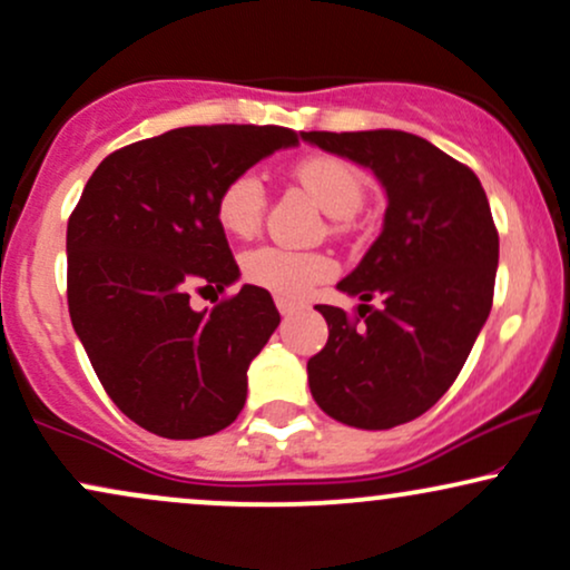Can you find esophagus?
Instances as JSON below:
<instances>
[{
    "instance_id": "esophagus-1",
    "label": "esophagus",
    "mask_w": 570,
    "mask_h": 570,
    "mask_svg": "<svg viewBox=\"0 0 570 570\" xmlns=\"http://www.w3.org/2000/svg\"><path fill=\"white\" fill-rule=\"evenodd\" d=\"M276 305H278V311H281V316H289V313H294V303H289V299H276Z\"/></svg>"
}]
</instances>
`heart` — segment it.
<instances>
[{
    "label": "heart",
    "mask_w": 570,
    "mask_h": 570,
    "mask_svg": "<svg viewBox=\"0 0 570 570\" xmlns=\"http://www.w3.org/2000/svg\"><path fill=\"white\" fill-rule=\"evenodd\" d=\"M297 179L330 217H353L362 208L367 185L348 160L335 155H313L297 166ZM267 206L265 181L257 171L235 174L217 198V222L227 235L248 238L257 233ZM240 273L248 284L281 299H303L316 284L337 273L335 259L322 252H297L284 246H257L240 257Z\"/></svg>",
    "instance_id": "obj_1"
}]
</instances>
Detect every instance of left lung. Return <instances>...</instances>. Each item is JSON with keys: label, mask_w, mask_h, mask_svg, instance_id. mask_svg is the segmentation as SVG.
<instances>
[{"label": "left lung", "mask_w": 570, "mask_h": 570, "mask_svg": "<svg viewBox=\"0 0 570 570\" xmlns=\"http://www.w3.org/2000/svg\"><path fill=\"white\" fill-rule=\"evenodd\" d=\"M299 136L370 168L389 198L381 235L337 284L362 299L358 316L316 305L330 340L307 362L311 394L345 426H402L440 402L488 322L499 267L488 195L472 168L415 134Z\"/></svg>", "instance_id": "8db88e82"}]
</instances>
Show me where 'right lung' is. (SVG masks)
<instances>
[{
  "label": "right lung",
  "instance_id": "right-lung-1",
  "mask_svg": "<svg viewBox=\"0 0 570 570\" xmlns=\"http://www.w3.org/2000/svg\"><path fill=\"white\" fill-rule=\"evenodd\" d=\"M294 144L278 126L174 128L117 149L85 185L67 227L71 326L141 429L198 440L244 410L248 364L281 322L271 292L244 284L203 311L189 294L240 276L217 222L222 187Z\"/></svg>",
  "mask_w": 570,
  "mask_h": 570
}]
</instances>
